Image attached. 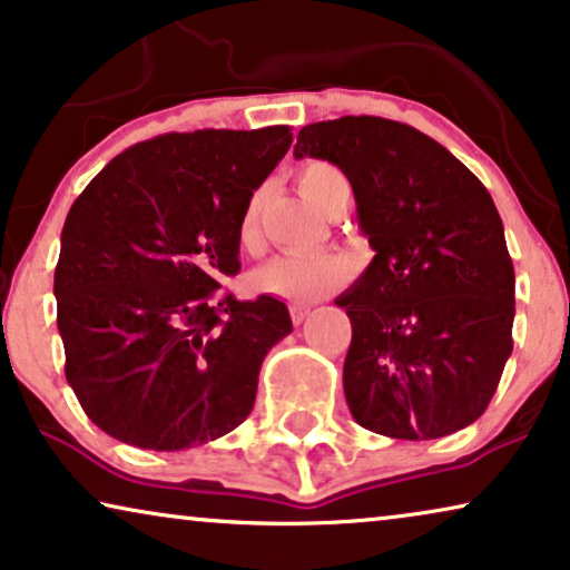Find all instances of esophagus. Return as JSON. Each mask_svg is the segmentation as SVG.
I'll list each match as a JSON object with an SVG mask.
<instances>
[{"mask_svg":"<svg viewBox=\"0 0 570 570\" xmlns=\"http://www.w3.org/2000/svg\"><path fill=\"white\" fill-rule=\"evenodd\" d=\"M311 314V308L308 306H301V303H293L291 306V318H293V324H303L306 322V316Z\"/></svg>","mask_w":570,"mask_h":570,"instance_id":"obj_1","label":"esophagus"}]
</instances>
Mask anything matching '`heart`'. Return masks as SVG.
Returning <instances> with one entry per match:
<instances>
[{
	"mask_svg": "<svg viewBox=\"0 0 570 570\" xmlns=\"http://www.w3.org/2000/svg\"><path fill=\"white\" fill-rule=\"evenodd\" d=\"M301 189L316 207H324L326 197L337 184H345L340 168L330 166L324 160H311L301 168L298 174ZM262 194L256 191L244 215L238 220V244L246 252H256L262 246ZM347 262L340 254L322 252V254H279L275 259L264 262L254 272L252 283L256 293L275 295V298L291 303H311L324 298L334 287H340L347 279Z\"/></svg>",
	"mask_w": 570,
	"mask_h": 570,
	"instance_id": "1",
	"label": "heart"
}]
</instances>
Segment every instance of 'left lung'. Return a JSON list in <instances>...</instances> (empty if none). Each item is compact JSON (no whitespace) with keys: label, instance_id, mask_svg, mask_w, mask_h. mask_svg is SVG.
<instances>
[{"label":"left lung","instance_id":"obj_1","mask_svg":"<svg viewBox=\"0 0 570 570\" xmlns=\"http://www.w3.org/2000/svg\"><path fill=\"white\" fill-rule=\"evenodd\" d=\"M295 158L353 186L376 256L337 306L353 324L342 381L357 425L431 441L474 423L513 340V264L480 178L407 124L342 116L298 131Z\"/></svg>","mask_w":570,"mask_h":570}]
</instances>
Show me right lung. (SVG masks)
I'll list each match as a JSON object with an SVG mask.
<instances>
[{
    "instance_id": "right-lung-1",
    "label": "right lung",
    "mask_w": 570,
    "mask_h": 570,
    "mask_svg": "<svg viewBox=\"0 0 570 570\" xmlns=\"http://www.w3.org/2000/svg\"><path fill=\"white\" fill-rule=\"evenodd\" d=\"M291 127L170 131L108 163L69 209L53 272L67 381L116 441L199 446L248 417L283 301H236L238 220Z\"/></svg>"
}]
</instances>
